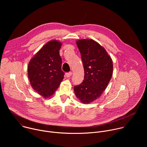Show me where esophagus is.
I'll use <instances>...</instances> for the list:
<instances>
[{"label": "esophagus", "instance_id": "34e87169", "mask_svg": "<svg viewBox=\"0 0 147 147\" xmlns=\"http://www.w3.org/2000/svg\"><path fill=\"white\" fill-rule=\"evenodd\" d=\"M72 75V72L71 71H70V72H68V73H66V76L67 77H70V76H71Z\"/></svg>", "mask_w": 147, "mask_h": 147}]
</instances>
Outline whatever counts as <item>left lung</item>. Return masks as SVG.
<instances>
[{
    "label": "left lung",
    "instance_id": "1",
    "mask_svg": "<svg viewBox=\"0 0 147 147\" xmlns=\"http://www.w3.org/2000/svg\"><path fill=\"white\" fill-rule=\"evenodd\" d=\"M84 69V79L74 87L76 96L82 103H89L105 90L113 74V63L107 52L92 39L76 42Z\"/></svg>",
    "mask_w": 147,
    "mask_h": 147
}]
</instances>
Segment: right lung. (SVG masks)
Listing matches in <instances>:
<instances>
[{"label":"right lung","instance_id":"obj_1","mask_svg":"<svg viewBox=\"0 0 147 147\" xmlns=\"http://www.w3.org/2000/svg\"><path fill=\"white\" fill-rule=\"evenodd\" d=\"M61 43L56 40L46 44L31 59L28 76L33 89L45 98L52 95L64 78L59 50Z\"/></svg>","mask_w":147,"mask_h":147}]
</instances>
